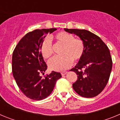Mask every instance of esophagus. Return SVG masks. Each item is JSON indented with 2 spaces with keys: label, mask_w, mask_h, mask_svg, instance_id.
Segmentation results:
<instances>
[{
  "label": "esophagus",
  "mask_w": 120,
  "mask_h": 120,
  "mask_svg": "<svg viewBox=\"0 0 120 120\" xmlns=\"http://www.w3.org/2000/svg\"><path fill=\"white\" fill-rule=\"evenodd\" d=\"M61 75H62V76H64V75H65L67 74V71H62V72H61Z\"/></svg>",
  "instance_id": "1"
}]
</instances>
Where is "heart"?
I'll return each instance as SVG.
<instances>
[{
    "instance_id": "b5f03b06",
    "label": "heart",
    "mask_w": 120,
    "mask_h": 120,
    "mask_svg": "<svg viewBox=\"0 0 120 120\" xmlns=\"http://www.w3.org/2000/svg\"><path fill=\"white\" fill-rule=\"evenodd\" d=\"M53 39L62 45L61 56H54L49 61V69L55 71H64L71 65L72 62H77L82 58L85 50L83 41L75 38L71 34L61 31L53 36ZM41 53L44 59H48L52 55V43L49 38H45L41 45Z\"/></svg>"
}]
</instances>
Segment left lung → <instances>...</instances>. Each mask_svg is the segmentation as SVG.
Returning <instances> with one entry per match:
<instances>
[{
	"label": "left lung",
	"instance_id": "1",
	"mask_svg": "<svg viewBox=\"0 0 120 120\" xmlns=\"http://www.w3.org/2000/svg\"><path fill=\"white\" fill-rule=\"evenodd\" d=\"M64 30L79 37L85 45L82 56L70 70L77 75L73 89L82 97H96L105 88L109 79L112 67L109 50L99 37L88 30L67 28Z\"/></svg>",
	"mask_w": 120,
	"mask_h": 120
}]
</instances>
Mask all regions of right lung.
Here are the masks:
<instances>
[{
	"label": "right lung",
	"mask_w": 120,
	"mask_h": 120,
	"mask_svg": "<svg viewBox=\"0 0 120 120\" xmlns=\"http://www.w3.org/2000/svg\"><path fill=\"white\" fill-rule=\"evenodd\" d=\"M56 28L36 29L27 33L19 41L12 53V70L18 86L27 97L41 100L48 97L53 90L56 82L62 76L52 71L44 76L47 66L41 53V45L45 34Z\"/></svg>",
	"instance_id": "obj_1"
}]
</instances>
